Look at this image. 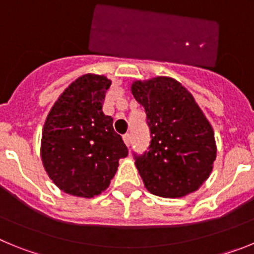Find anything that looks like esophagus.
Listing matches in <instances>:
<instances>
[{"label":"esophagus","instance_id":"esophagus-1","mask_svg":"<svg viewBox=\"0 0 254 254\" xmlns=\"http://www.w3.org/2000/svg\"><path fill=\"white\" fill-rule=\"evenodd\" d=\"M123 141H125V143L127 145V146H129V145H131V141H132L131 133H126L125 136H123Z\"/></svg>","mask_w":254,"mask_h":254}]
</instances>
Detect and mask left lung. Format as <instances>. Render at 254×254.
I'll list each match as a JSON object with an SVG mask.
<instances>
[{
    "label": "left lung",
    "mask_w": 254,
    "mask_h": 254,
    "mask_svg": "<svg viewBox=\"0 0 254 254\" xmlns=\"http://www.w3.org/2000/svg\"><path fill=\"white\" fill-rule=\"evenodd\" d=\"M132 94L145 108L151 138L146 151H133L145 187L169 198L198 190L212 170L216 145L193 96L169 77L133 82Z\"/></svg>",
    "instance_id": "left-lung-1"
}]
</instances>
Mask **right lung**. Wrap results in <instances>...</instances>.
I'll return each mask as SVG.
<instances>
[{"instance_id":"right-lung-1","label":"right lung","mask_w":254,"mask_h":254,"mask_svg":"<svg viewBox=\"0 0 254 254\" xmlns=\"http://www.w3.org/2000/svg\"><path fill=\"white\" fill-rule=\"evenodd\" d=\"M111 81L84 75L62 93L42 134V160L48 176L66 193L94 197L107 190L120 159L128 155L113 118L103 113Z\"/></svg>"}]
</instances>
